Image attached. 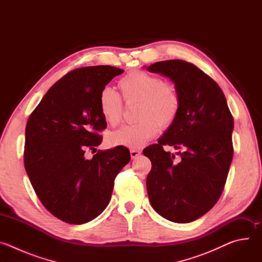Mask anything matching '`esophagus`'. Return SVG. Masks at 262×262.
Returning a JSON list of instances; mask_svg holds the SVG:
<instances>
[{
  "instance_id": "obj_1",
  "label": "esophagus",
  "mask_w": 262,
  "mask_h": 262,
  "mask_svg": "<svg viewBox=\"0 0 262 262\" xmlns=\"http://www.w3.org/2000/svg\"><path fill=\"white\" fill-rule=\"evenodd\" d=\"M141 155V151L138 150V149H132L130 150V157L132 159H136L137 157H139Z\"/></svg>"
}]
</instances>
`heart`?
I'll list each match as a JSON object with an SVG mask.
<instances>
[{
	"mask_svg": "<svg viewBox=\"0 0 262 262\" xmlns=\"http://www.w3.org/2000/svg\"><path fill=\"white\" fill-rule=\"evenodd\" d=\"M118 87L126 103L139 102L136 115L139 121L125 124L111 133V145L140 148L159 133L160 127L167 129L177 120L181 102L174 84L164 82L149 72L134 70L118 82ZM98 103L100 113L108 124L116 125L120 122L123 103L114 90L103 88Z\"/></svg>",
	"mask_w": 262,
	"mask_h": 262,
	"instance_id": "1",
	"label": "heart"
}]
</instances>
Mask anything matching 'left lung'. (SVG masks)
<instances>
[{
    "instance_id": "left-lung-1",
    "label": "left lung",
    "mask_w": 262,
    "mask_h": 262,
    "mask_svg": "<svg viewBox=\"0 0 262 262\" xmlns=\"http://www.w3.org/2000/svg\"><path fill=\"white\" fill-rule=\"evenodd\" d=\"M171 79L180 95L177 120L143 155L151 161L148 197L155 210L175 223L193 222L221 197L233 157V117L219 85L193 63L167 60L147 68ZM174 146L179 163L163 150Z\"/></svg>"
}]
</instances>
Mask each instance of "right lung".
Listing matches in <instances>:
<instances>
[{
  "label": "right lung",
  "mask_w": 262,
  "mask_h": 262,
  "mask_svg": "<svg viewBox=\"0 0 262 262\" xmlns=\"http://www.w3.org/2000/svg\"><path fill=\"white\" fill-rule=\"evenodd\" d=\"M124 70L98 65L77 68L55 83L30 115L24 163L43 206L69 224L87 223L107 206L114 180L129 162V150L117 146L86 150L102 142L106 128L99 110L101 90Z\"/></svg>",
  "instance_id": "obj_1"
}]
</instances>
